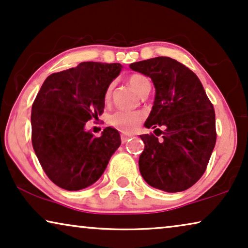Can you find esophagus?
<instances>
[{
	"instance_id": "esophagus-1",
	"label": "esophagus",
	"mask_w": 248,
	"mask_h": 248,
	"mask_svg": "<svg viewBox=\"0 0 248 248\" xmlns=\"http://www.w3.org/2000/svg\"><path fill=\"white\" fill-rule=\"evenodd\" d=\"M131 138V135H125V134H122L121 135V139H122V143H125V142H126L128 139Z\"/></svg>"
}]
</instances>
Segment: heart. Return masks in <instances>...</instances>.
<instances>
[{
    "mask_svg": "<svg viewBox=\"0 0 248 248\" xmlns=\"http://www.w3.org/2000/svg\"><path fill=\"white\" fill-rule=\"evenodd\" d=\"M128 82L131 87L137 91L138 93H142L147 89H150V82L142 74H132L128 77ZM111 88L113 86L109 84L105 93V98L108 99L110 97ZM144 114L139 110H117L113 113L108 118V123L116 130L124 132V133H131L139 126V124L143 121Z\"/></svg>",
    "mask_w": 248,
    "mask_h": 248,
    "instance_id": "obj_1",
    "label": "heart"
}]
</instances>
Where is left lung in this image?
I'll return each mask as SVG.
<instances>
[{"label": "left lung", "instance_id": "1", "mask_svg": "<svg viewBox=\"0 0 248 248\" xmlns=\"http://www.w3.org/2000/svg\"><path fill=\"white\" fill-rule=\"evenodd\" d=\"M130 67L155 84V103L144 126L163 135H140L144 142L139 158L142 177L161 191H185L204 174L216 145L213 105L196 74L174 59L159 56Z\"/></svg>", "mask_w": 248, "mask_h": 248}]
</instances>
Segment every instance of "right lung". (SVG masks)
<instances>
[{"mask_svg": "<svg viewBox=\"0 0 248 248\" xmlns=\"http://www.w3.org/2000/svg\"><path fill=\"white\" fill-rule=\"evenodd\" d=\"M118 63L82 62L53 73L43 83L31 107L33 150L48 178L66 191L97 182L121 135L106 127L97 138L86 123L104 113L105 93L121 72Z\"/></svg>", "mask_w": 248, "mask_h": 248, "instance_id": "add662e5", "label": "right lung"}]
</instances>
